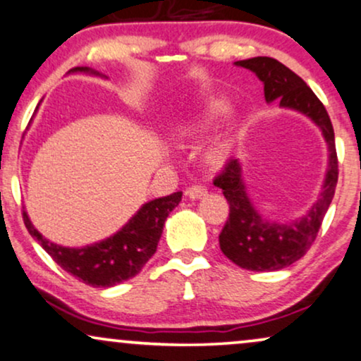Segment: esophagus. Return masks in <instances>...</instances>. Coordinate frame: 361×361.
Wrapping results in <instances>:
<instances>
[{
  "instance_id": "1",
  "label": "esophagus",
  "mask_w": 361,
  "mask_h": 361,
  "mask_svg": "<svg viewBox=\"0 0 361 361\" xmlns=\"http://www.w3.org/2000/svg\"><path fill=\"white\" fill-rule=\"evenodd\" d=\"M207 194V189L204 185H190V188L185 189V195L190 199H201Z\"/></svg>"
}]
</instances>
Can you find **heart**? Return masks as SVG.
Returning <instances> with one entry per match:
<instances>
[{
  "label": "heart",
  "mask_w": 361,
  "mask_h": 361,
  "mask_svg": "<svg viewBox=\"0 0 361 361\" xmlns=\"http://www.w3.org/2000/svg\"><path fill=\"white\" fill-rule=\"evenodd\" d=\"M226 112H228V104H226V102L222 100L212 102V104H209L206 112L201 115V118H197L192 123H188V126L179 127L177 130L180 133H185V135H195V133L206 130L211 123H214L216 120L221 118ZM228 154H229L228 142L226 140L216 142V144L211 145V149L207 150L209 164H212V166H219V164H222L226 159H228Z\"/></svg>",
  "instance_id": "1"
}]
</instances>
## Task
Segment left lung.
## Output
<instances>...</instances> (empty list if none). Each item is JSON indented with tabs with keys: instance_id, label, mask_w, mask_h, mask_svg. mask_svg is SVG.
Returning a JSON list of instances; mask_svg holds the SVG:
<instances>
[{
	"instance_id": "8db88e82",
	"label": "left lung",
	"mask_w": 361,
	"mask_h": 361,
	"mask_svg": "<svg viewBox=\"0 0 361 361\" xmlns=\"http://www.w3.org/2000/svg\"><path fill=\"white\" fill-rule=\"evenodd\" d=\"M235 65L251 70L264 83L266 102L278 100L284 109H293L308 115L322 128L330 150V167L324 179L318 202L300 221L274 224L262 219L252 207L243 182L241 164L231 159L214 179L216 188L229 204V219L219 234V246L234 264L249 271H278L301 259L317 239L323 217L335 195L338 182V157L335 132L324 105L306 85L305 80L269 56H255L235 61Z\"/></svg>"
}]
</instances>
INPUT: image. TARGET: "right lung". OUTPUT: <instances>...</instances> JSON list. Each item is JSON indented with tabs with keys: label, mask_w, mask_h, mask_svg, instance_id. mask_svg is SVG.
I'll list each match as a JSON object with an SVG mask.
<instances>
[{
	"label": "right lung",
	"mask_w": 361,
	"mask_h": 361,
	"mask_svg": "<svg viewBox=\"0 0 361 361\" xmlns=\"http://www.w3.org/2000/svg\"><path fill=\"white\" fill-rule=\"evenodd\" d=\"M72 72L99 75L88 66H77ZM180 197L182 192H173L144 204L117 234L85 247H63L50 243L33 228L25 211L23 221L28 233L42 244V247L61 269L85 284L109 288L140 273L145 262L157 251L164 222L172 209L180 202Z\"/></svg>",
	"instance_id": "obj_1"
}]
</instances>
